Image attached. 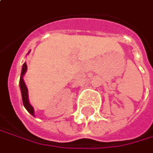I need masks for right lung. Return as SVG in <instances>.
<instances>
[{
  "label": "right lung",
  "instance_id": "right-lung-1",
  "mask_svg": "<svg viewBox=\"0 0 153 153\" xmlns=\"http://www.w3.org/2000/svg\"><path fill=\"white\" fill-rule=\"evenodd\" d=\"M27 63L25 62L23 65H22V70H21V74H20V79H19V88H20V91H21V96H22V101H23V105L24 107L26 108V109L32 115L34 116V108L33 107L30 105L29 101H28V94H27V88L24 82V80H23V76L24 74L26 73L27 71Z\"/></svg>",
  "mask_w": 153,
  "mask_h": 153
}]
</instances>
